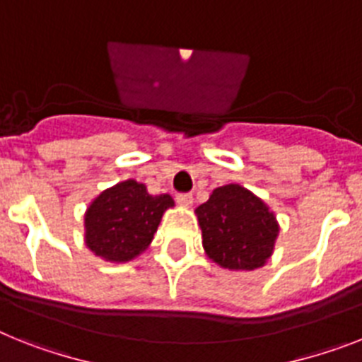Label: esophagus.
Masks as SVG:
<instances>
[{
  "label": "esophagus",
  "instance_id": "esophagus-1",
  "mask_svg": "<svg viewBox=\"0 0 362 362\" xmlns=\"http://www.w3.org/2000/svg\"><path fill=\"white\" fill-rule=\"evenodd\" d=\"M176 202L180 206H184V208H189V206L193 204V195H191V193H180V195L176 197Z\"/></svg>",
  "mask_w": 362,
  "mask_h": 362
}]
</instances>
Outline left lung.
<instances>
[{"instance_id":"obj_1","label":"left lung","mask_w":362,"mask_h":362,"mask_svg":"<svg viewBox=\"0 0 362 362\" xmlns=\"http://www.w3.org/2000/svg\"><path fill=\"white\" fill-rule=\"evenodd\" d=\"M206 256L232 272L256 270L274 254L279 223L265 200L239 184L211 191L195 209Z\"/></svg>"}]
</instances>
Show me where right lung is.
<instances>
[{"instance_id": "right-lung-1", "label": "right lung", "mask_w": 362, "mask_h": 362, "mask_svg": "<svg viewBox=\"0 0 362 362\" xmlns=\"http://www.w3.org/2000/svg\"><path fill=\"white\" fill-rule=\"evenodd\" d=\"M175 206L171 195H151L129 178L106 187L84 211V245L106 263H129L153 243L160 221Z\"/></svg>"}]
</instances>
